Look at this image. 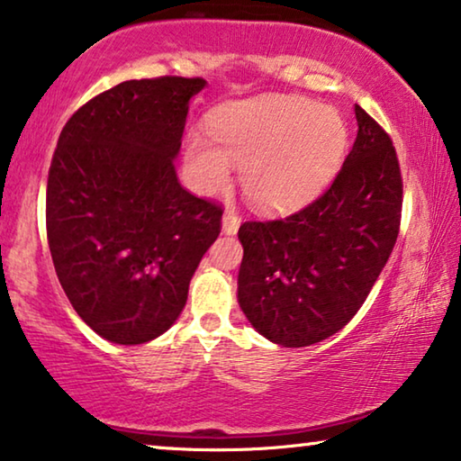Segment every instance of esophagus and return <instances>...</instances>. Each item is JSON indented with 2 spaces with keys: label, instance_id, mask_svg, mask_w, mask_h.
<instances>
[{
  "label": "esophagus",
  "instance_id": "34e87169",
  "mask_svg": "<svg viewBox=\"0 0 461 461\" xmlns=\"http://www.w3.org/2000/svg\"><path fill=\"white\" fill-rule=\"evenodd\" d=\"M240 228V215L236 209H228L223 212V231L225 233H236Z\"/></svg>",
  "mask_w": 461,
  "mask_h": 461
}]
</instances>
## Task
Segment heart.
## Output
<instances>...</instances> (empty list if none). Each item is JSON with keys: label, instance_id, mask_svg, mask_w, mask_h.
<instances>
[{"label": "heart", "instance_id": "b5f03b06", "mask_svg": "<svg viewBox=\"0 0 461 461\" xmlns=\"http://www.w3.org/2000/svg\"><path fill=\"white\" fill-rule=\"evenodd\" d=\"M209 136L192 132L186 163L203 190L230 180V163L242 165L240 182L260 209L294 207L325 186L348 147V126L335 109L298 97L236 103L212 113Z\"/></svg>", "mask_w": 461, "mask_h": 461}]
</instances>
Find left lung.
Segmentation results:
<instances>
[{
    "label": "left lung",
    "mask_w": 461,
    "mask_h": 461,
    "mask_svg": "<svg viewBox=\"0 0 461 461\" xmlns=\"http://www.w3.org/2000/svg\"><path fill=\"white\" fill-rule=\"evenodd\" d=\"M354 147L319 198L287 217L244 221L238 302L284 348L327 339L373 290L402 223L403 182L391 136L356 105Z\"/></svg>",
    "instance_id": "obj_1"
}]
</instances>
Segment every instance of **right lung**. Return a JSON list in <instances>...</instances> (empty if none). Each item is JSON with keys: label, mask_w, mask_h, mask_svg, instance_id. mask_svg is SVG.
Returning a JSON list of instances; mask_svg holds the SVG:
<instances>
[{"label": "right lung", "mask_w": 461, "mask_h": 461, "mask_svg": "<svg viewBox=\"0 0 461 461\" xmlns=\"http://www.w3.org/2000/svg\"><path fill=\"white\" fill-rule=\"evenodd\" d=\"M203 78L126 80L72 113L47 177V242L78 317L107 341H150L174 325L221 204L180 186L188 101Z\"/></svg>", "instance_id": "add662e5"}]
</instances>
